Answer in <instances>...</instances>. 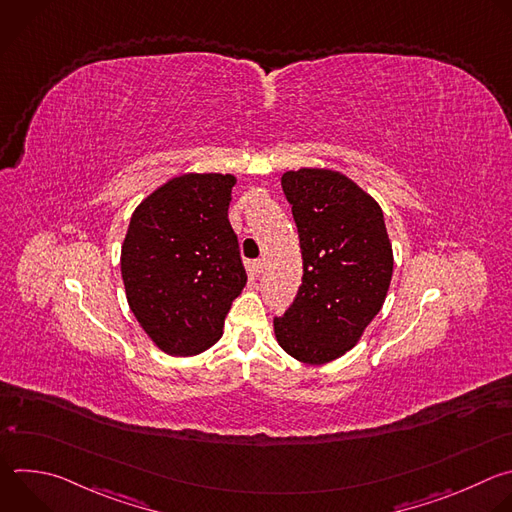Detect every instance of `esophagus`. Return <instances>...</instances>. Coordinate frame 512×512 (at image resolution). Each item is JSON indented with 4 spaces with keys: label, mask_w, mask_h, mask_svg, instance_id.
<instances>
[{
    "label": "esophagus",
    "mask_w": 512,
    "mask_h": 512,
    "mask_svg": "<svg viewBox=\"0 0 512 512\" xmlns=\"http://www.w3.org/2000/svg\"><path fill=\"white\" fill-rule=\"evenodd\" d=\"M263 267H265V259H257V261H253V263H251V269L255 271V275L263 273Z\"/></svg>",
    "instance_id": "esophagus-1"
}]
</instances>
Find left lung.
<instances>
[{"label":"left lung","instance_id":"obj_1","mask_svg":"<svg viewBox=\"0 0 512 512\" xmlns=\"http://www.w3.org/2000/svg\"><path fill=\"white\" fill-rule=\"evenodd\" d=\"M302 249V285L273 320L279 346L300 362L326 364L356 346L381 312L393 247L379 202L348 176L300 168L281 176Z\"/></svg>","mask_w":512,"mask_h":512}]
</instances>
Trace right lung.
<instances>
[{
    "label": "right lung",
    "mask_w": 512,
    "mask_h": 512,
    "mask_svg": "<svg viewBox=\"0 0 512 512\" xmlns=\"http://www.w3.org/2000/svg\"><path fill=\"white\" fill-rule=\"evenodd\" d=\"M233 174H182L131 214L121 245L127 304L150 340L194 356L223 336L247 273L229 223Z\"/></svg>",
    "instance_id": "add662e5"
}]
</instances>
